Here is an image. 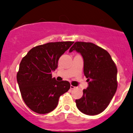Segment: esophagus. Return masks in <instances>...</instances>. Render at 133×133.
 I'll use <instances>...</instances> for the list:
<instances>
[{
    "label": "esophagus",
    "mask_w": 133,
    "mask_h": 133,
    "mask_svg": "<svg viewBox=\"0 0 133 133\" xmlns=\"http://www.w3.org/2000/svg\"><path fill=\"white\" fill-rule=\"evenodd\" d=\"M70 89H75V87H74V86H73V85H70Z\"/></svg>",
    "instance_id": "1"
}]
</instances>
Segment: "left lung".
<instances>
[{"label":"left lung","instance_id":"left-lung-1","mask_svg":"<svg viewBox=\"0 0 133 133\" xmlns=\"http://www.w3.org/2000/svg\"><path fill=\"white\" fill-rule=\"evenodd\" d=\"M81 53L83 73L89 87L75 101L80 112L90 116L99 114L108 106L117 88V67L106 50L89 42L77 41L70 49Z\"/></svg>","mask_w":133,"mask_h":133}]
</instances>
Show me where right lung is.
<instances>
[{
  "instance_id": "obj_1",
  "label": "right lung",
  "mask_w": 133,
  "mask_h": 133,
  "mask_svg": "<svg viewBox=\"0 0 133 133\" xmlns=\"http://www.w3.org/2000/svg\"><path fill=\"white\" fill-rule=\"evenodd\" d=\"M74 41L48 43L32 48L22 58L17 74L24 102L32 111L47 114L56 108L61 95L70 88L68 81H56L51 71Z\"/></svg>"
}]
</instances>
